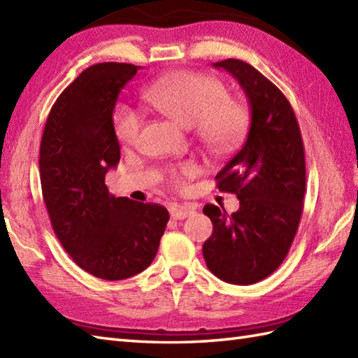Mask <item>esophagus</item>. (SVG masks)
Masks as SVG:
<instances>
[{
	"label": "esophagus",
	"mask_w": 358,
	"mask_h": 358,
	"mask_svg": "<svg viewBox=\"0 0 358 358\" xmlns=\"http://www.w3.org/2000/svg\"><path fill=\"white\" fill-rule=\"evenodd\" d=\"M169 212H171V217L173 220H183L186 217H191L195 212V209L192 206H187V204L173 203L171 209H169Z\"/></svg>",
	"instance_id": "esophagus-1"
}]
</instances>
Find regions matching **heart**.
<instances>
[{
	"label": "heart",
	"instance_id": "b5f03b06",
	"mask_svg": "<svg viewBox=\"0 0 358 358\" xmlns=\"http://www.w3.org/2000/svg\"><path fill=\"white\" fill-rule=\"evenodd\" d=\"M144 100L158 112L183 127H194L204 148L223 154L241 141L249 126V109L245 103L231 100L226 85L215 77L199 72H173L152 83L144 90ZM113 127L123 146L138 140L141 118L129 106H120L113 115ZM187 163L172 172L171 181L177 189L185 187V178L195 173Z\"/></svg>",
	"mask_w": 358,
	"mask_h": 358
}]
</instances>
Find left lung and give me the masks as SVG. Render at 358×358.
Listing matches in <instances>:
<instances>
[{"label":"left lung","instance_id":"1","mask_svg":"<svg viewBox=\"0 0 358 358\" xmlns=\"http://www.w3.org/2000/svg\"><path fill=\"white\" fill-rule=\"evenodd\" d=\"M240 83L250 108L248 138L217 173V187L235 194L227 214L206 204L214 232L204 241L209 271L232 285H254L283 263L299 229L306 191L305 148L291 103L272 81L241 59L214 63Z\"/></svg>","mask_w":358,"mask_h":358}]
</instances>
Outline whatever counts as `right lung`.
<instances>
[{
  "instance_id": "add662e5",
  "label": "right lung",
  "mask_w": 358,
  "mask_h": 358,
  "mask_svg": "<svg viewBox=\"0 0 358 358\" xmlns=\"http://www.w3.org/2000/svg\"><path fill=\"white\" fill-rule=\"evenodd\" d=\"M138 69L100 63L83 71L53 103L40 146L53 232L81 269L110 281L136 275L154 262L169 222L164 206L115 199L104 181L120 162L113 109Z\"/></svg>"
}]
</instances>
